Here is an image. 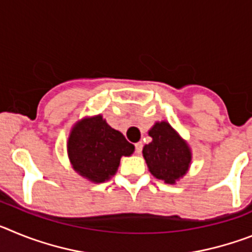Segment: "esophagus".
<instances>
[{"label":"esophagus","mask_w":252,"mask_h":252,"mask_svg":"<svg viewBox=\"0 0 252 252\" xmlns=\"http://www.w3.org/2000/svg\"><path fill=\"white\" fill-rule=\"evenodd\" d=\"M135 151H136L137 154H141V151H142V142H137V144H135Z\"/></svg>","instance_id":"obj_1"}]
</instances>
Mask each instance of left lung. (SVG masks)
Segmentation results:
<instances>
[{"instance_id": "1", "label": "left lung", "mask_w": 252, "mask_h": 252, "mask_svg": "<svg viewBox=\"0 0 252 252\" xmlns=\"http://www.w3.org/2000/svg\"><path fill=\"white\" fill-rule=\"evenodd\" d=\"M153 141L144 146V158L155 178L174 184L190 164V150L168 122H157L149 131Z\"/></svg>"}]
</instances>
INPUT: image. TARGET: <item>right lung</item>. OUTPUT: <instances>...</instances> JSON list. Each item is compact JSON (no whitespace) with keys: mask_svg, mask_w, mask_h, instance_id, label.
<instances>
[{"mask_svg":"<svg viewBox=\"0 0 252 252\" xmlns=\"http://www.w3.org/2000/svg\"><path fill=\"white\" fill-rule=\"evenodd\" d=\"M135 146L120 131L107 125L102 116L82 120L68 140L69 159L82 177L103 183L116 173L121 157H128Z\"/></svg>","mask_w":252,"mask_h":252,"instance_id":"obj_1","label":"right lung"}]
</instances>
